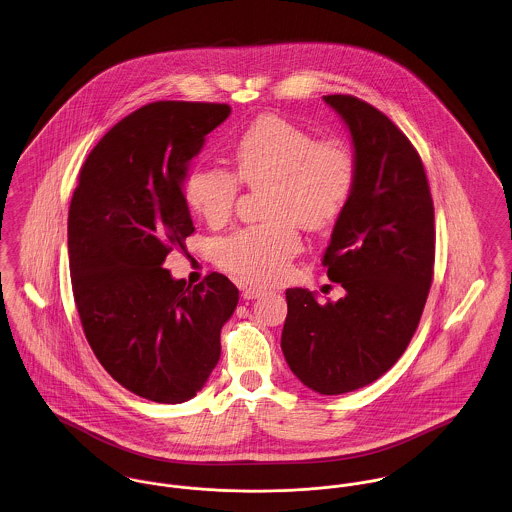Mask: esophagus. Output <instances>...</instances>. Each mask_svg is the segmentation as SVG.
<instances>
[{"label":"esophagus","mask_w":512,"mask_h":512,"mask_svg":"<svg viewBox=\"0 0 512 512\" xmlns=\"http://www.w3.org/2000/svg\"><path fill=\"white\" fill-rule=\"evenodd\" d=\"M263 294H265V290H263V288H257V286H243V288H241L243 300H255V298H259V296H263Z\"/></svg>","instance_id":"34e87169"}]
</instances>
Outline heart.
Instances as JSON below:
<instances>
[{
    "mask_svg": "<svg viewBox=\"0 0 512 512\" xmlns=\"http://www.w3.org/2000/svg\"><path fill=\"white\" fill-rule=\"evenodd\" d=\"M236 176L197 163L185 177L189 208L210 226L226 222L239 182L269 187L267 216L275 222L247 228L216 245L220 265L247 282L269 284L286 275L300 249L296 222L306 230L331 226L347 206L354 185V159L341 140H315L302 126L265 115L253 120L230 150Z\"/></svg>",
    "mask_w": 512,
    "mask_h": 512,
    "instance_id": "heart-1",
    "label": "heart"
}]
</instances>
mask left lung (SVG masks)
I'll return each instance as SVG.
<instances>
[{"instance_id":"8db88e82","label":"left lung","mask_w":512,"mask_h":512,"mask_svg":"<svg viewBox=\"0 0 512 512\" xmlns=\"http://www.w3.org/2000/svg\"><path fill=\"white\" fill-rule=\"evenodd\" d=\"M353 140L354 185L323 255L337 302L288 288L280 347L321 395L354 392L405 353L434 267V208L423 161L390 118L351 95H325Z\"/></svg>"}]
</instances>
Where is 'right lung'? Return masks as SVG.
Masks as SVG:
<instances>
[{
  "label": "right lung",
  "instance_id": "right-lung-1",
  "mask_svg": "<svg viewBox=\"0 0 512 512\" xmlns=\"http://www.w3.org/2000/svg\"><path fill=\"white\" fill-rule=\"evenodd\" d=\"M230 105L158 101L117 122L79 171L68 216L79 319L103 368L132 394L183 403L220 358L239 290L210 273L187 286L163 269L195 232L183 185Z\"/></svg>",
  "mask_w": 512,
  "mask_h": 512
}]
</instances>
